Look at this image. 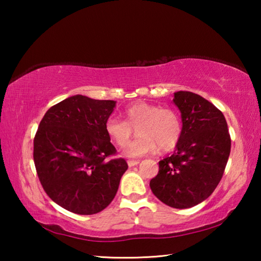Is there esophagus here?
Wrapping results in <instances>:
<instances>
[{"label": "esophagus", "instance_id": "34e87169", "mask_svg": "<svg viewBox=\"0 0 261 261\" xmlns=\"http://www.w3.org/2000/svg\"><path fill=\"white\" fill-rule=\"evenodd\" d=\"M139 162L140 160H127V165H129V167H134L138 165Z\"/></svg>", "mask_w": 261, "mask_h": 261}]
</instances>
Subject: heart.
Segmentation results:
<instances>
[{"label":"heart","instance_id":"1","mask_svg":"<svg viewBox=\"0 0 261 261\" xmlns=\"http://www.w3.org/2000/svg\"><path fill=\"white\" fill-rule=\"evenodd\" d=\"M124 121L109 117L105 123V131L109 139L118 147L129 144L137 129V138L124 154L129 158H139L156 152H170L182 138L183 126L178 114L168 107L136 101L123 110Z\"/></svg>","mask_w":261,"mask_h":261}]
</instances>
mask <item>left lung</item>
I'll list each match as a JSON object with an SVG mask.
<instances>
[{
  "label": "left lung",
  "instance_id": "left-lung-1",
  "mask_svg": "<svg viewBox=\"0 0 261 261\" xmlns=\"http://www.w3.org/2000/svg\"><path fill=\"white\" fill-rule=\"evenodd\" d=\"M182 114V138L173 155L159 162L149 187L159 200L174 208H190L207 199L226 169L231 139L222 112L188 91L175 93Z\"/></svg>",
  "mask_w": 261,
  "mask_h": 261
}]
</instances>
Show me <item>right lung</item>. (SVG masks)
I'll list each match as a JSON object with an SVG mask.
<instances>
[{"label": "right lung", "mask_w": 261, "mask_h": 261, "mask_svg": "<svg viewBox=\"0 0 261 261\" xmlns=\"http://www.w3.org/2000/svg\"><path fill=\"white\" fill-rule=\"evenodd\" d=\"M113 100L73 95L47 110L33 140V160L45 192L81 215L103 211L116 196L127 163L105 131Z\"/></svg>", "instance_id": "1"}]
</instances>
